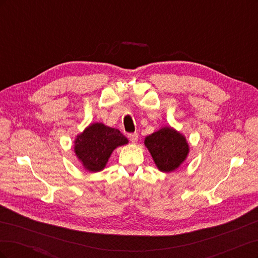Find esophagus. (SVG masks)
Returning <instances> with one entry per match:
<instances>
[{"label": "esophagus", "instance_id": "1", "mask_svg": "<svg viewBox=\"0 0 258 258\" xmlns=\"http://www.w3.org/2000/svg\"><path fill=\"white\" fill-rule=\"evenodd\" d=\"M128 138L132 143L136 144L139 140V135L138 134H130V135H128Z\"/></svg>", "mask_w": 258, "mask_h": 258}]
</instances>
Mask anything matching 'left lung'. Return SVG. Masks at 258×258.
<instances>
[{
    "instance_id": "1",
    "label": "left lung",
    "mask_w": 258,
    "mask_h": 258,
    "mask_svg": "<svg viewBox=\"0 0 258 258\" xmlns=\"http://www.w3.org/2000/svg\"><path fill=\"white\" fill-rule=\"evenodd\" d=\"M144 145L161 172H173L181 167L189 154V144L184 135L166 126L145 138Z\"/></svg>"
}]
</instances>
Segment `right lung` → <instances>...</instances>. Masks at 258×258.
I'll return each mask as SVG.
<instances>
[{
  "label": "right lung",
  "mask_w": 258,
  "mask_h": 258,
  "mask_svg": "<svg viewBox=\"0 0 258 258\" xmlns=\"http://www.w3.org/2000/svg\"><path fill=\"white\" fill-rule=\"evenodd\" d=\"M128 139L118 129L93 122L77 135L74 153L85 170L89 172L102 171L115 148L128 144Z\"/></svg>",
  "instance_id": "1"
}]
</instances>
